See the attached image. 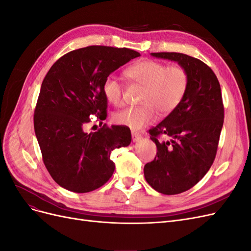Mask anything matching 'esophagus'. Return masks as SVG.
Listing matches in <instances>:
<instances>
[{"instance_id": "obj_1", "label": "esophagus", "mask_w": 251, "mask_h": 251, "mask_svg": "<svg viewBox=\"0 0 251 251\" xmlns=\"http://www.w3.org/2000/svg\"><path fill=\"white\" fill-rule=\"evenodd\" d=\"M132 139H133L134 142H137L141 139V135L138 134V133H136V132H132Z\"/></svg>"}]
</instances>
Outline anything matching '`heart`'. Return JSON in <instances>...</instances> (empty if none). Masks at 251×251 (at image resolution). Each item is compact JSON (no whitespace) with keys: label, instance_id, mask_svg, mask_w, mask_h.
<instances>
[{"label":"heart","instance_id":"b5f03b06","mask_svg":"<svg viewBox=\"0 0 251 251\" xmlns=\"http://www.w3.org/2000/svg\"><path fill=\"white\" fill-rule=\"evenodd\" d=\"M132 82L143 86L137 107L117 112L114 121L120 126L138 131L156 119L157 111L168 115L176 110L187 92L188 74L179 65L166 66L153 59H143L131 65L126 70ZM103 95L110 103L119 107L124 102V83L113 75L105 78Z\"/></svg>","mask_w":251,"mask_h":251}]
</instances>
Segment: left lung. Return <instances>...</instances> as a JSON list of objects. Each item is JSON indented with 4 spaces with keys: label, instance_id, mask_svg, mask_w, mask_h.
Returning a JSON list of instances; mask_svg holds the SVG:
<instances>
[{
    "label": "left lung",
    "instance_id": "8db88e82",
    "mask_svg": "<svg viewBox=\"0 0 251 251\" xmlns=\"http://www.w3.org/2000/svg\"><path fill=\"white\" fill-rule=\"evenodd\" d=\"M151 54L177 62L189 78L179 107L149 131L157 155L143 169L147 182L155 191L177 195L198 183L215 160L224 123L221 87L214 71L198 58L178 52ZM161 134L171 140L159 142Z\"/></svg>",
    "mask_w": 251,
    "mask_h": 251
}]
</instances>
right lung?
<instances>
[{
	"mask_svg": "<svg viewBox=\"0 0 251 251\" xmlns=\"http://www.w3.org/2000/svg\"><path fill=\"white\" fill-rule=\"evenodd\" d=\"M138 56L127 48L89 46L57 59L45 76L34 110L35 136L45 166L68 191L89 193L102 186L115 170L112 151L131 143L126 126L103 125L89 134L83 126L92 115L107 117L105 78Z\"/></svg>",
	"mask_w": 251,
	"mask_h": 251,
	"instance_id": "obj_1",
	"label": "right lung"
}]
</instances>
